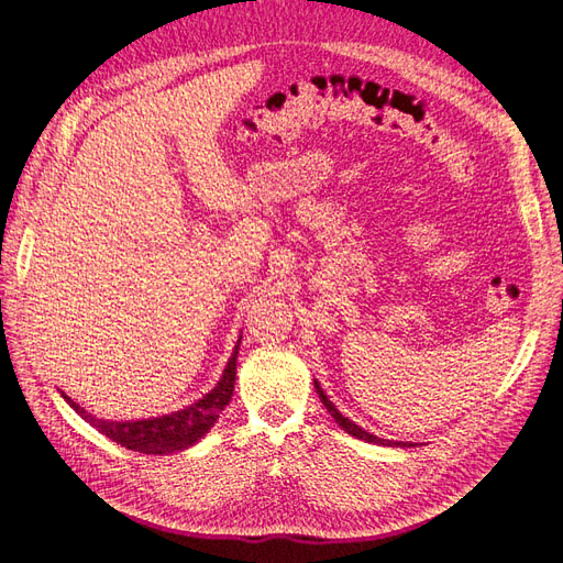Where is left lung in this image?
Instances as JSON below:
<instances>
[{
  "mask_svg": "<svg viewBox=\"0 0 563 563\" xmlns=\"http://www.w3.org/2000/svg\"><path fill=\"white\" fill-rule=\"evenodd\" d=\"M314 389H317V395H319L321 404L327 406V411L333 416V420H335V422L340 424V428H343L347 434H352L354 439H362V441H368V444H378V446H413V444H408V441H389V439H380V437H376V434L366 432L364 428H360V424L352 422L350 418H345L343 413L338 411L335 404L327 397V391L321 389V385H319L317 380H314Z\"/></svg>",
  "mask_w": 563,
  "mask_h": 563,
  "instance_id": "1",
  "label": "left lung"
}]
</instances>
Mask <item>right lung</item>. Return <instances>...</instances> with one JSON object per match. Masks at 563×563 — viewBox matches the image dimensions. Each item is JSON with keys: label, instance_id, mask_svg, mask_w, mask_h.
<instances>
[{"label": "right lung", "instance_id": "obj_1", "mask_svg": "<svg viewBox=\"0 0 563 563\" xmlns=\"http://www.w3.org/2000/svg\"><path fill=\"white\" fill-rule=\"evenodd\" d=\"M240 343L242 335L236 338V345L232 350V356L228 360V366L223 371V376L216 383V387L197 399L195 404L180 408V411H174L168 416L159 418H143V420H103L91 416L87 408L73 401L70 397L63 391V399L70 404L77 416L87 420L91 428H96L100 434H106L108 439L117 441L131 451L147 453V455H168L176 451H185L195 446L197 441L207 434L220 413L225 411V406L232 399L234 391V378H236V354H240Z\"/></svg>", "mask_w": 563, "mask_h": 563}]
</instances>
